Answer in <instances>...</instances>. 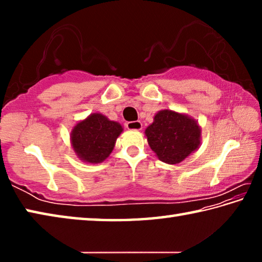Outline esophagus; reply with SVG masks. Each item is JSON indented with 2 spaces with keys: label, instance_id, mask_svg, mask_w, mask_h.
<instances>
[{
  "label": "esophagus",
  "instance_id": "34e87169",
  "mask_svg": "<svg viewBox=\"0 0 262 262\" xmlns=\"http://www.w3.org/2000/svg\"><path fill=\"white\" fill-rule=\"evenodd\" d=\"M127 129L129 130H141L142 129V123L140 121H132L126 123Z\"/></svg>",
  "mask_w": 262,
  "mask_h": 262
}]
</instances>
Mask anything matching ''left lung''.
I'll use <instances>...</instances> for the list:
<instances>
[{
  "mask_svg": "<svg viewBox=\"0 0 262 262\" xmlns=\"http://www.w3.org/2000/svg\"><path fill=\"white\" fill-rule=\"evenodd\" d=\"M148 143L159 161L179 164L200 148L201 127L188 114L162 110L144 132Z\"/></svg>",
  "mask_w": 262,
  "mask_h": 262,
  "instance_id": "8db88e82",
  "label": "left lung"
}]
</instances>
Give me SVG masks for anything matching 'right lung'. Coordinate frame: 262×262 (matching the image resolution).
Listing matches in <instances>:
<instances>
[{"label":"right lung","instance_id":"1","mask_svg":"<svg viewBox=\"0 0 262 262\" xmlns=\"http://www.w3.org/2000/svg\"><path fill=\"white\" fill-rule=\"evenodd\" d=\"M123 132L120 123L101 113H91L78 121L70 132V144L76 156L89 164H99L113 151Z\"/></svg>","mask_w":262,"mask_h":262}]
</instances>
